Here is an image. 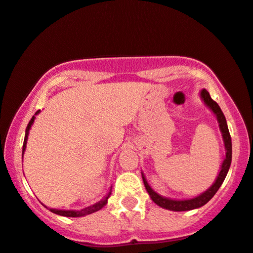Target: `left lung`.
<instances>
[{"label":"left lung","mask_w":253,"mask_h":253,"mask_svg":"<svg viewBox=\"0 0 253 253\" xmlns=\"http://www.w3.org/2000/svg\"><path fill=\"white\" fill-rule=\"evenodd\" d=\"M199 96L202 99V101L205 103V106L208 107L210 111L212 112L217 118L218 125H219V130L221 133V138H223L224 141V147H225V158L221 163L220 171H219L217 178L213 181V184L210 186L208 190L204 191L203 193L198 194V196L193 198H187V199H173V198H167L161 196L154 191L150 184H148L147 179L144 174V172L141 171V176L142 181H144V185L146 187V191H147L148 194H150L151 199L153 200L154 203L157 204L160 208L169 210V211H175V212H181V211H191V210H196L202 208V206L208 204L210 200L212 199V197L217 193L219 187L221 186L223 181L226 178L227 172H229L230 166H231V160H232V142H231V136L229 128H227V123L226 119H225V115L223 112H221L220 107L218 106V103L213 101L210 96V93L206 89H202L199 92Z\"/></svg>","instance_id":"left-lung-1"}]
</instances>
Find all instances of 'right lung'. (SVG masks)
Returning <instances> with one entry per match:
<instances>
[{
    "label": "right lung",
    "instance_id": "obj_1",
    "mask_svg": "<svg viewBox=\"0 0 253 253\" xmlns=\"http://www.w3.org/2000/svg\"><path fill=\"white\" fill-rule=\"evenodd\" d=\"M40 112H41V111H38L35 113V115H33V118L30 119L28 126H27V128H26V135H24V141H23V147H22V157H23L24 152H26V148H27V141H28L29 130H30V128H32L33 124H34L36 115H38ZM111 194H112V186L109 187L108 193L106 194V196L103 197L101 200H99V202L95 203V204H93V205H89V206H87V208L81 209V210H59V209L47 208V206H45V205H44V208H47L50 212H53V213L59 214V215H63V217H72V218L84 217V215L92 214V213H94V212H96V211H99V210H101L103 206H106V204H107L108 198L111 197Z\"/></svg>",
    "mask_w": 253,
    "mask_h": 253
}]
</instances>
